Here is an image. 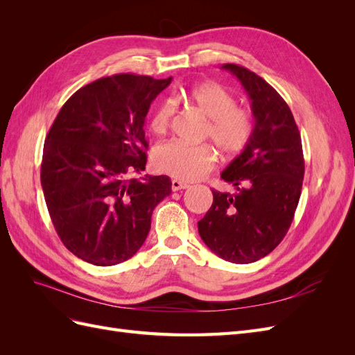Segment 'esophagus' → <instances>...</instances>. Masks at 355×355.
<instances>
[{"label":"esophagus","mask_w":355,"mask_h":355,"mask_svg":"<svg viewBox=\"0 0 355 355\" xmlns=\"http://www.w3.org/2000/svg\"><path fill=\"white\" fill-rule=\"evenodd\" d=\"M188 187H189V185L185 184V182H182V180H178V179L171 180V189H173L175 192H176V191H180V189H187Z\"/></svg>","instance_id":"obj_1"}]
</instances>
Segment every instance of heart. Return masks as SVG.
I'll return each instance as SVG.
<instances>
[{
  "label": "heart",
  "instance_id": "1",
  "mask_svg": "<svg viewBox=\"0 0 355 355\" xmlns=\"http://www.w3.org/2000/svg\"><path fill=\"white\" fill-rule=\"evenodd\" d=\"M178 98L191 103L207 118L206 136L225 157H235L249 146L254 135L253 114L235 105L234 96L213 81L197 83L180 92ZM176 112L173 99L157 106L151 118L155 135H164L170 128ZM218 154L210 145H191L182 141H170L157 146L154 164L158 171L179 180H196L216 167Z\"/></svg>",
  "mask_w": 355,
  "mask_h": 355
}]
</instances>
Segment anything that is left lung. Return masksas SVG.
I'll return each instance as SVG.
<instances>
[{
	"label": "left lung",
	"mask_w": 355,
	"mask_h": 355,
	"mask_svg": "<svg viewBox=\"0 0 355 355\" xmlns=\"http://www.w3.org/2000/svg\"><path fill=\"white\" fill-rule=\"evenodd\" d=\"M252 101L254 135L220 178L234 194L211 189L213 204L198 232L209 249L232 263H252L282 243L302 189V141L288 105L262 77L225 63Z\"/></svg>",
	"instance_id": "8db88e82"
}]
</instances>
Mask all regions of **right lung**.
<instances>
[{
  "instance_id": "1",
  "label": "right lung",
  "mask_w": 355,
  "mask_h": 355,
  "mask_svg": "<svg viewBox=\"0 0 355 355\" xmlns=\"http://www.w3.org/2000/svg\"><path fill=\"white\" fill-rule=\"evenodd\" d=\"M171 83L116 73L75 92L44 142L41 187L62 243L80 259L111 266L141 249L168 176L128 179L145 170V116Z\"/></svg>"
}]
</instances>
